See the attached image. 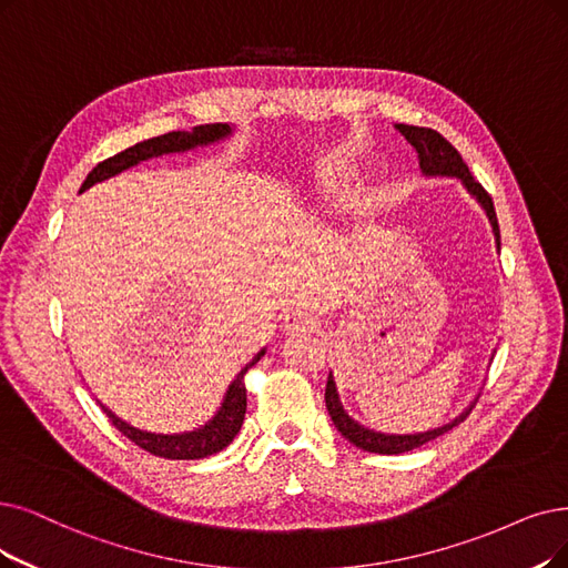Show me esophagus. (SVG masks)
<instances>
[{"mask_svg":"<svg viewBox=\"0 0 568 568\" xmlns=\"http://www.w3.org/2000/svg\"><path fill=\"white\" fill-rule=\"evenodd\" d=\"M316 326H320V320L307 310H291L286 316H284V328L291 331V333H305V331H316Z\"/></svg>","mask_w":568,"mask_h":568,"instance_id":"34e87169","label":"esophagus"}]
</instances>
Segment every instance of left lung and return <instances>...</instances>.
Here are the masks:
<instances>
[{"label":"left lung","instance_id":"left-lung-1","mask_svg":"<svg viewBox=\"0 0 568 568\" xmlns=\"http://www.w3.org/2000/svg\"><path fill=\"white\" fill-rule=\"evenodd\" d=\"M396 130L403 134V138L410 142L419 155V168L426 176H457L462 179V184L466 186V191L480 202L489 223L491 231L496 237V248H501V233H498V221H496V212H494V202L491 195L483 189V184L473 179V174L468 172V165L464 163V158L459 155V151L452 146L440 132L430 130V128H417V125H396ZM326 407L328 415L335 424V428L343 434L352 445L366 449V452H375V455H400V452H410L417 449L422 445H426L428 440H436L438 436L447 434L455 426H459L473 410V405L466 407V410L455 419L440 428L426 430V434H413V436H389V434H377V430L363 428L358 422H354L347 413L343 403H339L337 389H335V379L333 375H328L326 382Z\"/></svg>","mask_w":568,"mask_h":568}]
</instances>
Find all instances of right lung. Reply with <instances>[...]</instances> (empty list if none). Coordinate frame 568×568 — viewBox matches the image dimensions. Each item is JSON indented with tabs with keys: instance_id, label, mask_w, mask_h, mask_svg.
<instances>
[{
	"instance_id": "obj_1",
	"label": "right lung",
	"mask_w": 568,
	"mask_h": 568,
	"mask_svg": "<svg viewBox=\"0 0 568 568\" xmlns=\"http://www.w3.org/2000/svg\"><path fill=\"white\" fill-rule=\"evenodd\" d=\"M233 130L231 125L225 123H207V125H197L191 132H168L161 134V138L153 140H144L140 144H134L116 155L106 158L98 168H93L85 176V181L81 184L83 193L85 189H90L98 181H104L109 176H116L119 172L138 165L142 161H149V158H158L165 153H184L191 151L195 146H207L214 144L223 138H229ZM265 354V349H261L246 366L240 371V375L233 379V384L225 392V398L219 407V413L197 430H191V434H174V436H163V434H149V430L134 428L128 422H123L121 417L113 415L106 405H102V410L106 413L109 422L116 426L121 434L132 440L134 445H140L142 449L151 452L155 457L163 459H205L210 455H216L223 447H229L233 443V438L240 434L242 422H244V413H246V387H244V375L246 371L254 366V363L261 361V356Z\"/></svg>"
}]
</instances>
